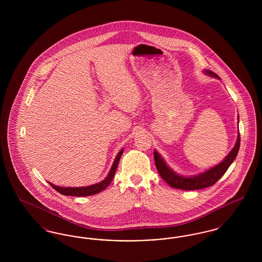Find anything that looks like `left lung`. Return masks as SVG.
Returning a JSON list of instances; mask_svg holds the SVG:
<instances>
[{
    "mask_svg": "<svg viewBox=\"0 0 262 262\" xmlns=\"http://www.w3.org/2000/svg\"><path fill=\"white\" fill-rule=\"evenodd\" d=\"M206 73L212 76L218 77V75L214 74L211 71H206ZM239 144H241V137L238 134L236 145L222 162L209 169L208 171L191 178H185L176 174L166 165L161 156L156 151H154V161H155L158 173L170 187L184 189V190L200 189L204 187H211L226 173V171L228 170L230 165L234 162L237 156V152L239 149Z\"/></svg>",
    "mask_w": 262,
    "mask_h": 262,
    "instance_id": "1",
    "label": "left lung"
}]
</instances>
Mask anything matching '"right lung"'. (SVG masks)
I'll use <instances>...</instances> for the list:
<instances>
[{
  "mask_svg": "<svg viewBox=\"0 0 262 262\" xmlns=\"http://www.w3.org/2000/svg\"><path fill=\"white\" fill-rule=\"evenodd\" d=\"M123 151L122 149L117 155L114 164H113L112 168L110 170V173L107 176V178L100 182L96 185H92V186H89V187H58V186H55L53 184H50L51 187H53L55 190H57L58 192H60L62 195H71V196H88V195H93V194H96V193H99L100 191L104 190L106 187H108L111 182L113 181V178L115 176L116 173V170H117V167H118V164L120 161V158L123 154Z\"/></svg>",
  "mask_w": 262,
  "mask_h": 262,
  "instance_id": "obj_1",
  "label": "right lung"
}]
</instances>
